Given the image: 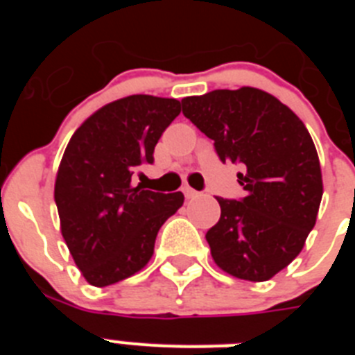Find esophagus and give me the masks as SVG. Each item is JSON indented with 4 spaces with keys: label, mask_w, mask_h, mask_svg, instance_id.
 Segmentation results:
<instances>
[{
    "label": "esophagus",
    "mask_w": 355,
    "mask_h": 355,
    "mask_svg": "<svg viewBox=\"0 0 355 355\" xmlns=\"http://www.w3.org/2000/svg\"><path fill=\"white\" fill-rule=\"evenodd\" d=\"M183 193H184V197H187V199H196V197L200 196L197 190H193V188H190V187H183Z\"/></svg>",
    "instance_id": "obj_1"
}]
</instances>
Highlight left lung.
I'll list each match as a JSON object with an SVG mask.
<instances>
[{
    "instance_id": "obj_1",
    "label": "left lung",
    "mask_w": 355,
    "mask_h": 355,
    "mask_svg": "<svg viewBox=\"0 0 355 355\" xmlns=\"http://www.w3.org/2000/svg\"><path fill=\"white\" fill-rule=\"evenodd\" d=\"M181 106L220 162L243 168L245 197H216L220 220L206 233L213 259L238 279L268 281L315 227L324 184L311 135L286 105L252 87L184 97Z\"/></svg>"
}]
</instances>
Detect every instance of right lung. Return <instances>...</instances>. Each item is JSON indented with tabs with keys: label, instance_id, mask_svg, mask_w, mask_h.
<instances>
[{
	"label": "right lung",
	"instance_id": "obj_1",
	"mask_svg": "<svg viewBox=\"0 0 355 355\" xmlns=\"http://www.w3.org/2000/svg\"><path fill=\"white\" fill-rule=\"evenodd\" d=\"M181 114L167 97H122L97 110L74 131L55 183L62 236L92 286H110L142 270L159 227L183 206V193L135 187L140 168Z\"/></svg>",
	"mask_w": 355,
	"mask_h": 355
}]
</instances>
